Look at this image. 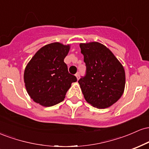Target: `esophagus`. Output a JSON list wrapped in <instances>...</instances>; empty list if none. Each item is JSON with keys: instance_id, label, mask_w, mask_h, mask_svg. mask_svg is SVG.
<instances>
[{"instance_id": "1", "label": "esophagus", "mask_w": 149, "mask_h": 149, "mask_svg": "<svg viewBox=\"0 0 149 149\" xmlns=\"http://www.w3.org/2000/svg\"><path fill=\"white\" fill-rule=\"evenodd\" d=\"M76 76L77 79H79V78H80V72H77L76 73Z\"/></svg>"}]
</instances>
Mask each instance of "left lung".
<instances>
[{"label": "left lung", "mask_w": 149, "mask_h": 149, "mask_svg": "<svg viewBox=\"0 0 149 149\" xmlns=\"http://www.w3.org/2000/svg\"><path fill=\"white\" fill-rule=\"evenodd\" d=\"M86 71L78 80L87 102L106 109L123 94L125 73L122 64L106 46L97 42L80 45Z\"/></svg>", "instance_id": "left-lung-1"}]
</instances>
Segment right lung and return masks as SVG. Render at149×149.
Masks as SVG:
<instances>
[{
  "mask_svg": "<svg viewBox=\"0 0 149 149\" xmlns=\"http://www.w3.org/2000/svg\"><path fill=\"white\" fill-rule=\"evenodd\" d=\"M69 45L53 42L42 47L27 64L24 79L31 98L44 107L60 103L76 77L68 71L64 59Z\"/></svg>",
  "mask_w": 149,
  "mask_h": 149,
  "instance_id": "right-lung-1",
  "label": "right lung"
}]
</instances>
